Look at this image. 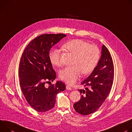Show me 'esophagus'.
I'll return each mask as SVG.
<instances>
[{"instance_id": "1", "label": "esophagus", "mask_w": 132, "mask_h": 132, "mask_svg": "<svg viewBox=\"0 0 132 132\" xmlns=\"http://www.w3.org/2000/svg\"><path fill=\"white\" fill-rule=\"evenodd\" d=\"M66 89H67V90H72V88H71V87L69 85H67L66 86Z\"/></svg>"}]
</instances>
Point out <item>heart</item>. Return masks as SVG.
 Wrapping results in <instances>:
<instances>
[{
	"mask_svg": "<svg viewBox=\"0 0 132 132\" xmlns=\"http://www.w3.org/2000/svg\"><path fill=\"white\" fill-rule=\"evenodd\" d=\"M68 52L75 55L72 64L74 65L66 67L61 70L60 77L69 84H73L80 78L81 73L88 75L94 70L100 58L98 47L81 39H73L62 46ZM61 51L57 49H52L49 53L51 63L61 66Z\"/></svg>",
	"mask_w": 132,
	"mask_h": 132,
	"instance_id": "heart-1",
	"label": "heart"
}]
</instances>
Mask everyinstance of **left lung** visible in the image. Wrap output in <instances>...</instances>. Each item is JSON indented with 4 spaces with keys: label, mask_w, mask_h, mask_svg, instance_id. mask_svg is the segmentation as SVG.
Returning <instances> with one entry per match:
<instances>
[{
    "label": "left lung",
    "mask_w": 132,
    "mask_h": 132,
    "mask_svg": "<svg viewBox=\"0 0 132 132\" xmlns=\"http://www.w3.org/2000/svg\"><path fill=\"white\" fill-rule=\"evenodd\" d=\"M114 65L111 54L103 45L102 55L92 73L81 83L85 90H79L82 96L73 104L75 110L83 115L96 111L104 103L112 87Z\"/></svg>",
    "instance_id": "left-lung-1"
}]
</instances>
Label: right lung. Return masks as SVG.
Returning a JSON list of instances; mask_svg holds the SVG:
<instances>
[{"instance_id": "add662e5", "label": "right lung", "mask_w": 132, "mask_h": 132, "mask_svg": "<svg viewBox=\"0 0 132 132\" xmlns=\"http://www.w3.org/2000/svg\"><path fill=\"white\" fill-rule=\"evenodd\" d=\"M65 37L63 34L39 36L28 44L22 54L19 67L20 87L28 104L38 112L52 109L56 95L65 90L61 81L51 84L56 73L49 56L53 46Z\"/></svg>"}]
</instances>
